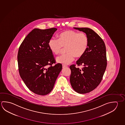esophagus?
Segmentation results:
<instances>
[{
	"label": "esophagus",
	"mask_w": 125,
	"mask_h": 125,
	"mask_svg": "<svg viewBox=\"0 0 125 125\" xmlns=\"http://www.w3.org/2000/svg\"><path fill=\"white\" fill-rule=\"evenodd\" d=\"M66 67H67V66L65 65H64V64H62V68H64Z\"/></svg>",
	"instance_id": "esophagus-1"
}]
</instances>
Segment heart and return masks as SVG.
I'll return each instance as SVG.
<instances>
[{
  "label": "heart",
  "mask_w": 125,
  "mask_h": 125,
  "mask_svg": "<svg viewBox=\"0 0 125 125\" xmlns=\"http://www.w3.org/2000/svg\"><path fill=\"white\" fill-rule=\"evenodd\" d=\"M88 42L85 33L68 30L61 33L59 39H51L48 44L51 51L55 54H59L63 47H66L67 53L58 57L56 60L58 63L68 64L74 61V56L80 57L83 56L87 49Z\"/></svg>",
  "instance_id": "b5f03b06"
}]
</instances>
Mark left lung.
I'll return each mask as SVG.
<instances>
[{"instance_id":"1","label":"left lung","mask_w":125,"mask_h":125,"mask_svg":"<svg viewBox=\"0 0 125 125\" xmlns=\"http://www.w3.org/2000/svg\"><path fill=\"white\" fill-rule=\"evenodd\" d=\"M74 29L85 33L89 40L85 53L76 62L77 66L83 68H76L75 64L70 66L72 86L76 92L84 94L94 90L102 79L107 64L106 46L101 37L91 29Z\"/></svg>"}]
</instances>
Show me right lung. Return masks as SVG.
Wrapping results in <instances>:
<instances>
[{
  "instance_id": "add662e5",
  "label": "right lung",
  "mask_w": 125,
  "mask_h": 125,
  "mask_svg": "<svg viewBox=\"0 0 125 125\" xmlns=\"http://www.w3.org/2000/svg\"><path fill=\"white\" fill-rule=\"evenodd\" d=\"M56 28L35 29L21 44L18 54L20 76L31 91L46 95L53 90L62 65L56 63L49 42Z\"/></svg>"
}]
</instances>
